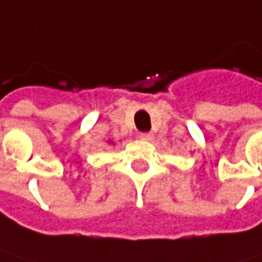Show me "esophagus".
I'll return each mask as SVG.
<instances>
[{
    "instance_id": "34e87169",
    "label": "esophagus",
    "mask_w": 262,
    "mask_h": 262,
    "mask_svg": "<svg viewBox=\"0 0 262 262\" xmlns=\"http://www.w3.org/2000/svg\"><path fill=\"white\" fill-rule=\"evenodd\" d=\"M139 138H141L142 141H151V139H153V133H150V132H144V133H141V135H139Z\"/></svg>"
}]
</instances>
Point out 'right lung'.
<instances>
[{
	"label": "right lung",
	"instance_id": "right-lung-1",
	"mask_svg": "<svg viewBox=\"0 0 262 262\" xmlns=\"http://www.w3.org/2000/svg\"><path fill=\"white\" fill-rule=\"evenodd\" d=\"M111 142H112V141H109V144H111Z\"/></svg>",
	"mask_w": 262,
	"mask_h": 262
}]
</instances>
